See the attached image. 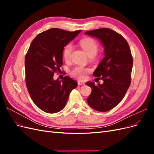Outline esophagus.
Returning a JSON list of instances; mask_svg holds the SVG:
<instances>
[{
    "instance_id": "esophagus-1",
    "label": "esophagus",
    "mask_w": 154,
    "mask_h": 154,
    "mask_svg": "<svg viewBox=\"0 0 154 154\" xmlns=\"http://www.w3.org/2000/svg\"><path fill=\"white\" fill-rule=\"evenodd\" d=\"M78 84L79 85H84L85 83L82 81H78Z\"/></svg>"
}]
</instances>
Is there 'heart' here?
<instances>
[{"instance_id": "heart-1", "label": "heart", "mask_w": 154, "mask_h": 154, "mask_svg": "<svg viewBox=\"0 0 154 154\" xmlns=\"http://www.w3.org/2000/svg\"><path fill=\"white\" fill-rule=\"evenodd\" d=\"M80 45L88 57L94 58L98 50V45L94 39L91 38H83L80 42ZM72 48V44H68L63 49V57L66 61L69 60L71 57ZM89 71L90 70L87 68L76 67L72 71V74L78 79L83 80L85 78V74L89 72Z\"/></svg>"}]
</instances>
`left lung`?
Listing matches in <instances>:
<instances>
[{"label":"left lung","instance_id":"left-lung-1","mask_svg":"<svg viewBox=\"0 0 154 154\" xmlns=\"http://www.w3.org/2000/svg\"><path fill=\"white\" fill-rule=\"evenodd\" d=\"M98 39L104 48V58L95 69L93 76L103 81L102 84L87 82L92 92L87 99L92 109L106 112L118 105L123 100L130 85L133 58L123 37L109 28L85 32Z\"/></svg>","mask_w":154,"mask_h":154}]
</instances>
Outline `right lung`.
I'll return each instance as SVG.
<instances>
[{"instance_id": "add662e5", "label": "right lung", "mask_w": 154, "mask_h": 154, "mask_svg": "<svg viewBox=\"0 0 154 154\" xmlns=\"http://www.w3.org/2000/svg\"><path fill=\"white\" fill-rule=\"evenodd\" d=\"M82 30L70 32L51 28L37 35L26 55V83L35 104L47 113L61 111L78 83L67 76L54 80L63 64V49Z\"/></svg>"}]
</instances>
